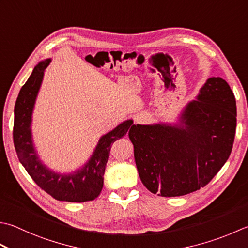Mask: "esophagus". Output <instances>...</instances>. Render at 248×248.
<instances>
[{"mask_svg":"<svg viewBox=\"0 0 248 248\" xmlns=\"http://www.w3.org/2000/svg\"><path fill=\"white\" fill-rule=\"evenodd\" d=\"M137 121H138V119H137Z\"/></svg>","mask_w":248,"mask_h":248,"instance_id":"obj_1","label":"esophagus"}]
</instances>
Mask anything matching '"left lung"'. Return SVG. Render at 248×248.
<instances>
[{
    "label": "left lung",
    "instance_id": "left-lung-1",
    "mask_svg": "<svg viewBox=\"0 0 248 248\" xmlns=\"http://www.w3.org/2000/svg\"><path fill=\"white\" fill-rule=\"evenodd\" d=\"M181 123L134 124L129 134L140 181L155 195L179 197L199 190L226 163L236 127L235 98L228 82L208 78Z\"/></svg>",
    "mask_w": 248,
    "mask_h": 248
}]
</instances>
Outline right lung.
Returning <instances> with one entry per match:
<instances>
[{
    "label": "right lung",
    "mask_w": 248,
    "mask_h": 248,
    "mask_svg": "<svg viewBox=\"0 0 248 248\" xmlns=\"http://www.w3.org/2000/svg\"><path fill=\"white\" fill-rule=\"evenodd\" d=\"M50 59L42 61L34 67L31 76L19 92L15 104L13 138L19 161L38 187L56 200L86 202L94 200L103 188L105 166L109 150L115 140L121 139L134 127L132 120L120 124L113 131L102 137L93 155L86 166L73 174H57L48 170L38 159L31 137V116L37 92L42 84L44 71Z\"/></svg>",
    "instance_id": "right-lung-1"
}]
</instances>
